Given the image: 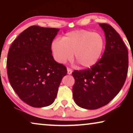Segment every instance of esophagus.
Here are the masks:
<instances>
[{
    "label": "esophagus",
    "instance_id": "esophagus-1",
    "mask_svg": "<svg viewBox=\"0 0 133 133\" xmlns=\"http://www.w3.org/2000/svg\"><path fill=\"white\" fill-rule=\"evenodd\" d=\"M72 71L71 69L68 68H67V73H68V74H69V75L71 74H72Z\"/></svg>",
    "mask_w": 133,
    "mask_h": 133
}]
</instances>
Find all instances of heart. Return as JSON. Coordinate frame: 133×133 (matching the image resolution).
Listing matches in <instances>:
<instances>
[{
    "label": "heart",
    "instance_id": "b5f03b06",
    "mask_svg": "<svg viewBox=\"0 0 133 133\" xmlns=\"http://www.w3.org/2000/svg\"><path fill=\"white\" fill-rule=\"evenodd\" d=\"M105 45V39L101 34L81 30L69 32L61 39H54L51 48L58 63L63 64L71 60L74 53L75 60L82 66L90 68L99 62Z\"/></svg>",
    "mask_w": 133,
    "mask_h": 133
}]
</instances>
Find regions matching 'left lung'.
I'll use <instances>...</instances> for the list:
<instances>
[{
    "instance_id": "8db88e82",
    "label": "left lung",
    "mask_w": 133,
    "mask_h": 133,
    "mask_svg": "<svg viewBox=\"0 0 133 133\" xmlns=\"http://www.w3.org/2000/svg\"><path fill=\"white\" fill-rule=\"evenodd\" d=\"M106 45L101 59L85 70H74L72 95L78 106L96 110L110 102L124 85L128 68V52L119 33L107 23H99Z\"/></svg>"
}]
</instances>
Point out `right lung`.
I'll return each instance as SVG.
<instances>
[{
    "label": "right lung",
    "instance_id": "add662e5",
    "mask_svg": "<svg viewBox=\"0 0 133 133\" xmlns=\"http://www.w3.org/2000/svg\"><path fill=\"white\" fill-rule=\"evenodd\" d=\"M59 31L30 26L18 36L9 49V81L20 99L32 107L51 105L67 73L66 67L52 56L51 45Z\"/></svg>",
    "mask_w": 133,
    "mask_h": 133
}]
</instances>
